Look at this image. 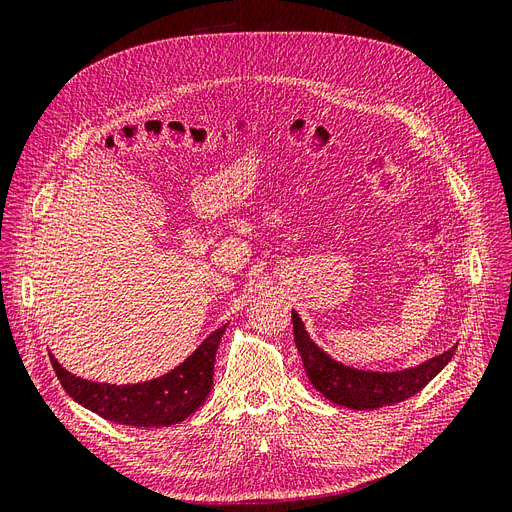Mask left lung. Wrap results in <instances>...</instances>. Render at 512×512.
<instances>
[{"instance_id":"8db88e82","label":"left lung","mask_w":512,"mask_h":512,"mask_svg":"<svg viewBox=\"0 0 512 512\" xmlns=\"http://www.w3.org/2000/svg\"><path fill=\"white\" fill-rule=\"evenodd\" d=\"M294 344L303 359L309 382L324 397L337 406L352 410H376L382 406H395L399 401L421 393L425 386L436 378L444 365L453 359L455 348L433 356L427 363L406 371L380 374V371H359L335 363L331 356L324 354L312 339H309L303 322L297 312H292Z\"/></svg>"}]
</instances>
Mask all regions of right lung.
Instances as JSON below:
<instances>
[{
    "label": "right lung",
    "instance_id": "obj_1",
    "mask_svg": "<svg viewBox=\"0 0 512 512\" xmlns=\"http://www.w3.org/2000/svg\"><path fill=\"white\" fill-rule=\"evenodd\" d=\"M226 331V324L213 331L192 356L170 374L143 384H100L72 376L53 356L51 363L66 393L87 410L106 421L130 427H168L181 423L205 404L213 386L215 350Z\"/></svg>",
    "mask_w": 512,
    "mask_h": 512
}]
</instances>
